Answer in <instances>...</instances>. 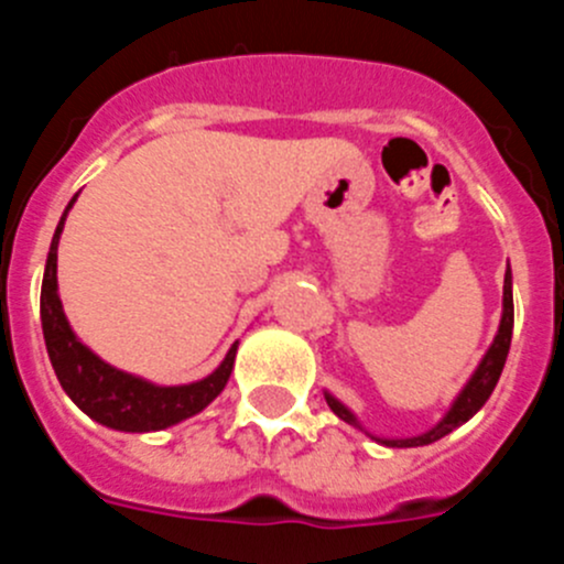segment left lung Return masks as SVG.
I'll use <instances>...</instances> for the list:
<instances>
[{"label":"left lung","instance_id":"obj_1","mask_svg":"<svg viewBox=\"0 0 564 564\" xmlns=\"http://www.w3.org/2000/svg\"><path fill=\"white\" fill-rule=\"evenodd\" d=\"M511 333H514V293H511V268H508L506 282H502V316H500V327H497L495 341H491V347L486 350V356L480 358V364H477V370L471 372V378L463 383V390L455 395V401H452V406L446 410V415H443L441 421L432 426V430L421 432V435H415V437L372 435V432L364 430L361 421L356 417V412H352L347 403L338 401L333 392L325 390V401L344 423H350V426H356V430H361L364 435H370L372 441L383 443V446H401V449H406V446H430V443L441 441L443 435L455 432L457 426H463L468 417H475L477 412L482 410V403H486L488 395L495 392L497 381H500L502 367H506L508 347H511Z\"/></svg>","mask_w":564,"mask_h":564}]
</instances>
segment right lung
<instances>
[{
	"mask_svg": "<svg viewBox=\"0 0 564 564\" xmlns=\"http://www.w3.org/2000/svg\"><path fill=\"white\" fill-rule=\"evenodd\" d=\"M76 197L67 203L62 220H58L42 279V333L44 344H47L50 364H53L58 383L69 395V401L101 426L118 432L169 430L174 423L206 410L208 403L226 390L239 341L231 344V350L226 352L220 367L208 372L206 378L192 383H174V387H163V383L118 370V367H112V364H107L101 356L89 350L87 344L76 336V330L69 327L67 316H64L56 276L58 239H62L64 220H67Z\"/></svg>",
	"mask_w": 564,
	"mask_h": 564,
	"instance_id": "obj_1",
	"label": "right lung"
}]
</instances>
